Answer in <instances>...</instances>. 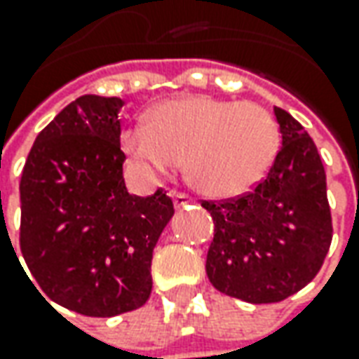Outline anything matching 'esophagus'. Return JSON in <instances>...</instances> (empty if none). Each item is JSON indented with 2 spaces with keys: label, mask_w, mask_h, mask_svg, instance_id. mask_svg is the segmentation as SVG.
<instances>
[{
  "label": "esophagus",
  "mask_w": 359,
  "mask_h": 359,
  "mask_svg": "<svg viewBox=\"0 0 359 359\" xmlns=\"http://www.w3.org/2000/svg\"><path fill=\"white\" fill-rule=\"evenodd\" d=\"M172 201H175V206H177V208H184V206H189V204L194 203V198L189 196V194H184V192H175Z\"/></svg>",
  "instance_id": "34e87169"
}]
</instances>
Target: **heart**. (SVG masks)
Here are the masks:
<instances>
[{
  "mask_svg": "<svg viewBox=\"0 0 359 359\" xmlns=\"http://www.w3.org/2000/svg\"><path fill=\"white\" fill-rule=\"evenodd\" d=\"M121 147L161 175L175 172L187 158V179L196 191L230 198L268 175L280 151V129L262 105L192 95L156 105L147 125L123 130Z\"/></svg>",
  "mask_w": 359,
  "mask_h": 359,
  "instance_id": "b5f03b06",
  "label": "heart"
}]
</instances>
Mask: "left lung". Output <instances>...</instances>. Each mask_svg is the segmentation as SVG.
I'll return each instance as SVG.
<instances>
[{"label": "left lung", "instance_id": "8db88e82", "mask_svg": "<svg viewBox=\"0 0 359 359\" xmlns=\"http://www.w3.org/2000/svg\"><path fill=\"white\" fill-rule=\"evenodd\" d=\"M282 147L252 191L201 201L215 220L206 276L218 292L250 304L282 302L310 284L332 242L326 172L302 125L274 107Z\"/></svg>", "mask_w": 359, "mask_h": 359}]
</instances>
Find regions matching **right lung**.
<instances>
[{"label": "right lung", "mask_w": 359, "mask_h": 359, "mask_svg": "<svg viewBox=\"0 0 359 359\" xmlns=\"http://www.w3.org/2000/svg\"><path fill=\"white\" fill-rule=\"evenodd\" d=\"M123 105L97 95L69 103L37 135L19 182V248L32 276L49 300L93 318L149 300L153 250L175 215L163 189L127 192Z\"/></svg>", "instance_id": "add662e5"}]
</instances>
